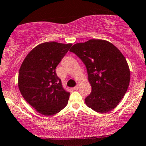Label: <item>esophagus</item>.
<instances>
[{"mask_svg": "<svg viewBox=\"0 0 146 146\" xmlns=\"http://www.w3.org/2000/svg\"><path fill=\"white\" fill-rule=\"evenodd\" d=\"M78 88H79V86H78V85H77V86H76L75 87H74L73 89V90H77Z\"/></svg>", "mask_w": 146, "mask_h": 146, "instance_id": "esophagus-1", "label": "esophagus"}]
</instances>
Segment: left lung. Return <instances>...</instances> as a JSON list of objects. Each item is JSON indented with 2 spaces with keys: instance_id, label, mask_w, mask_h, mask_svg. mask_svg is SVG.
<instances>
[{
  "instance_id": "left-lung-1",
  "label": "left lung",
  "mask_w": 146,
  "mask_h": 146,
  "mask_svg": "<svg viewBox=\"0 0 146 146\" xmlns=\"http://www.w3.org/2000/svg\"><path fill=\"white\" fill-rule=\"evenodd\" d=\"M70 51L82 60L87 69L92 90L85 98L86 105L101 113L117 107L130 81L129 66L119 49L108 41L91 39L74 44Z\"/></svg>"
}]
</instances>
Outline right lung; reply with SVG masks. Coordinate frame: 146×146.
<instances>
[{"label": "right lung", "instance_id": "1", "mask_svg": "<svg viewBox=\"0 0 146 146\" xmlns=\"http://www.w3.org/2000/svg\"><path fill=\"white\" fill-rule=\"evenodd\" d=\"M71 46L56 42L40 44L22 63L19 90L26 102L42 115H55L68 104L70 93L63 88L55 69Z\"/></svg>", "mask_w": 146, "mask_h": 146}]
</instances>
